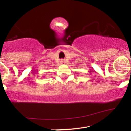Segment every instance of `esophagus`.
Returning <instances> with one entry per match:
<instances>
[{"label":"esophagus","mask_w":131,"mask_h":131,"mask_svg":"<svg viewBox=\"0 0 131 131\" xmlns=\"http://www.w3.org/2000/svg\"><path fill=\"white\" fill-rule=\"evenodd\" d=\"M60 62L61 63H64V60L61 59V60H60Z\"/></svg>","instance_id":"1"}]
</instances>
